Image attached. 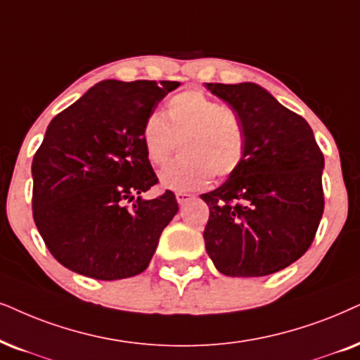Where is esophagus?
Here are the masks:
<instances>
[{"instance_id":"obj_1","label":"esophagus","mask_w":360,"mask_h":360,"mask_svg":"<svg viewBox=\"0 0 360 360\" xmlns=\"http://www.w3.org/2000/svg\"><path fill=\"white\" fill-rule=\"evenodd\" d=\"M191 199H193V194L176 193V201H177V204H181V206H183V204H186V202H189Z\"/></svg>"}]
</instances>
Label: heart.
<instances>
[{"mask_svg": "<svg viewBox=\"0 0 360 360\" xmlns=\"http://www.w3.org/2000/svg\"><path fill=\"white\" fill-rule=\"evenodd\" d=\"M181 158L159 174L162 188L195 191L212 174H234L245 156V131L234 108L199 89H186L167 99L165 115L154 111L141 127L144 156L153 166H165L174 153Z\"/></svg>", "mask_w": 360, "mask_h": 360, "instance_id": "1", "label": "heart"}]
</instances>
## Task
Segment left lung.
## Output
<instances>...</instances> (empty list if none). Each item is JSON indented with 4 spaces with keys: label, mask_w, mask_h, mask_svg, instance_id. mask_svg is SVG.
<instances>
[{
    "label": "left lung",
    "mask_w": 360,
    "mask_h": 360,
    "mask_svg": "<svg viewBox=\"0 0 360 360\" xmlns=\"http://www.w3.org/2000/svg\"><path fill=\"white\" fill-rule=\"evenodd\" d=\"M239 112L245 131L243 165L201 199L209 206L204 243L216 269L261 277L297 261L324 212V156L311 126L254 83H207Z\"/></svg>",
    "instance_id": "left-lung-1"
}]
</instances>
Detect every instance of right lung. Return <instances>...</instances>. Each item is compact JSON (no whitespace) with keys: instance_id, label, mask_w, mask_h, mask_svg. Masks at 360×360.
<instances>
[{"instance_id":"add662e5","label":"right lung","mask_w":360,"mask_h":360,"mask_svg":"<svg viewBox=\"0 0 360 360\" xmlns=\"http://www.w3.org/2000/svg\"><path fill=\"white\" fill-rule=\"evenodd\" d=\"M177 81L106 79L49 122L33 158V217L59 264L116 281L149 266L179 211L174 194L143 199L158 183L141 127Z\"/></svg>"}]
</instances>
